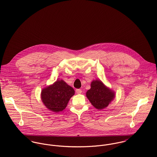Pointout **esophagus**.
<instances>
[{"label": "esophagus", "mask_w": 157, "mask_h": 157, "mask_svg": "<svg viewBox=\"0 0 157 157\" xmlns=\"http://www.w3.org/2000/svg\"><path fill=\"white\" fill-rule=\"evenodd\" d=\"M82 92V90H80V89H77L76 90V93L77 94H81Z\"/></svg>", "instance_id": "esophagus-1"}]
</instances>
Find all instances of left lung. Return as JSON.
<instances>
[{"instance_id":"obj_1","label":"left lung","mask_w":157,"mask_h":157,"mask_svg":"<svg viewBox=\"0 0 157 157\" xmlns=\"http://www.w3.org/2000/svg\"><path fill=\"white\" fill-rule=\"evenodd\" d=\"M86 97L91 104L97 109L106 108L115 98V92L106 87L101 80H93L90 89L86 92Z\"/></svg>"}]
</instances>
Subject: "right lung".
<instances>
[{"label": "right lung", "instance_id": "obj_1", "mask_svg": "<svg viewBox=\"0 0 157 157\" xmlns=\"http://www.w3.org/2000/svg\"><path fill=\"white\" fill-rule=\"evenodd\" d=\"M74 89L63 80H57L52 85L43 89L41 98L45 106L54 112L62 111L70 98L74 95Z\"/></svg>", "mask_w": 157, "mask_h": 157}]
</instances>
